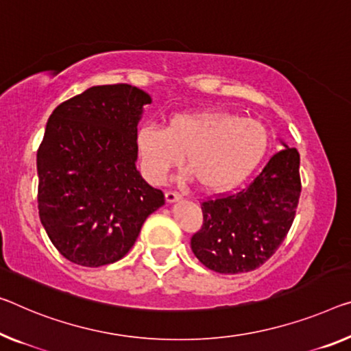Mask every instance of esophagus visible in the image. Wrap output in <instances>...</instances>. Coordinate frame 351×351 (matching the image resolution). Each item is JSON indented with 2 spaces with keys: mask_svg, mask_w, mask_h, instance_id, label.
I'll return each instance as SVG.
<instances>
[{
  "mask_svg": "<svg viewBox=\"0 0 351 351\" xmlns=\"http://www.w3.org/2000/svg\"><path fill=\"white\" fill-rule=\"evenodd\" d=\"M165 196H166V202H169V204L176 202V201H180V199H182V196L177 191H166Z\"/></svg>",
  "mask_w": 351,
  "mask_h": 351,
  "instance_id": "34e87169",
  "label": "esophagus"
}]
</instances>
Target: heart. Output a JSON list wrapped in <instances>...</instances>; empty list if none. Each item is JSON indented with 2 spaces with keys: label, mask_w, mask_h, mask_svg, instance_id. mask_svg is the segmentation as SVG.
Returning a JSON list of instances; mask_svg holds the SVG:
<instances>
[{
  "label": "heart",
  "mask_w": 351,
  "mask_h": 351,
  "mask_svg": "<svg viewBox=\"0 0 351 351\" xmlns=\"http://www.w3.org/2000/svg\"><path fill=\"white\" fill-rule=\"evenodd\" d=\"M136 144L145 177L163 183L185 155L202 190L223 193L250 177L269 147L268 128L226 111L180 112L166 128L144 125Z\"/></svg>",
  "instance_id": "1"
}]
</instances>
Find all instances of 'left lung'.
<instances>
[{"label":"left lung","mask_w":351,"mask_h":351,"mask_svg":"<svg viewBox=\"0 0 351 351\" xmlns=\"http://www.w3.org/2000/svg\"><path fill=\"white\" fill-rule=\"evenodd\" d=\"M301 193L300 154L284 144L250 185L201 204L191 250L208 269L246 273L263 265L287 237Z\"/></svg>","instance_id":"8db88e82"}]
</instances>
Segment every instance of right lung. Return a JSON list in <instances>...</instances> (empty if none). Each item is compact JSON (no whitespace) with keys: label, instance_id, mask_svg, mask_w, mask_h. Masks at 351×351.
<instances>
[{"label":"right lung","instance_id":"1","mask_svg":"<svg viewBox=\"0 0 351 351\" xmlns=\"http://www.w3.org/2000/svg\"><path fill=\"white\" fill-rule=\"evenodd\" d=\"M152 99L132 84L93 86L62 101L37 150L39 217L51 243L82 267L117 262L165 204L136 169L138 122Z\"/></svg>","mask_w":351,"mask_h":351}]
</instances>
